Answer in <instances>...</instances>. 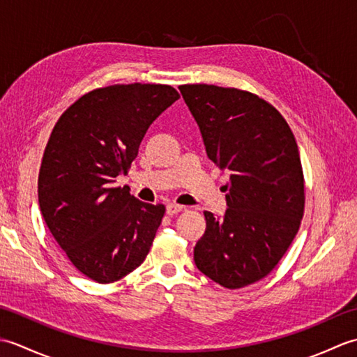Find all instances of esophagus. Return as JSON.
Returning a JSON list of instances; mask_svg holds the SVG:
<instances>
[{
  "instance_id": "esophagus-1",
  "label": "esophagus",
  "mask_w": 357,
  "mask_h": 357,
  "mask_svg": "<svg viewBox=\"0 0 357 357\" xmlns=\"http://www.w3.org/2000/svg\"><path fill=\"white\" fill-rule=\"evenodd\" d=\"M183 210H184V206H179V204H174V202L167 204V207H165L167 215H170V216L178 215L179 211H183Z\"/></svg>"
}]
</instances>
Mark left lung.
<instances>
[{
    "label": "left lung",
    "mask_w": 357,
    "mask_h": 357,
    "mask_svg": "<svg viewBox=\"0 0 357 357\" xmlns=\"http://www.w3.org/2000/svg\"><path fill=\"white\" fill-rule=\"evenodd\" d=\"M202 133L207 156L230 173L224 218L204 211L207 229L196 267L225 288L265 278L291 245L304 216L299 149L284 116L245 90L179 86Z\"/></svg>",
    "instance_id": "8db88e82"
}]
</instances>
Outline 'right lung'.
Returning a JSON list of instances; mask_svg holds the SVG:
<instances>
[{
    "label": "right lung",
    "mask_w": 357,
    "mask_h": 357,
    "mask_svg": "<svg viewBox=\"0 0 357 357\" xmlns=\"http://www.w3.org/2000/svg\"><path fill=\"white\" fill-rule=\"evenodd\" d=\"M179 98L165 84H115L82 95L53 127L38 201L69 261L100 284L123 279L146 259L165 213L162 204L115 187L138 156L150 124Z\"/></svg>",
    "instance_id": "right-lung-1"
}]
</instances>
